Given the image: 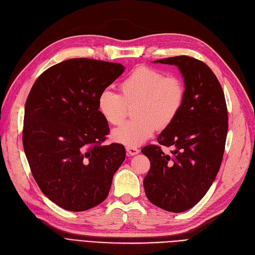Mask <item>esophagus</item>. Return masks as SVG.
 Instances as JSON below:
<instances>
[{
    "mask_svg": "<svg viewBox=\"0 0 255 255\" xmlns=\"http://www.w3.org/2000/svg\"><path fill=\"white\" fill-rule=\"evenodd\" d=\"M126 151H127V154L131 155V157L139 152V150L137 148H135V147H126Z\"/></svg>",
    "mask_w": 255,
    "mask_h": 255,
    "instance_id": "1",
    "label": "esophagus"
}]
</instances>
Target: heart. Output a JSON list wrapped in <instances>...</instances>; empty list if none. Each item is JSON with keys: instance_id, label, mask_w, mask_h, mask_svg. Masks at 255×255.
<instances>
[{"instance_id": "heart-1", "label": "heart", "mask_w": 255, "mask_h": 255, "mask_svg": "<svg viewBox=\"0 0 255 255\" xmlns=\"http://www.w3.org/2000/svg\"><path fill=\"white\" fill-rule=\"evenodd\" d=\"M121 94L105 89L98 95V110L111 125H119L132 106L135 118L112 131L114 141L127 147L141 145L154 133L165 129L181 110L185 89L182 80L146 65L137 67L122 81Z\"/></svg>"}]
</instances>
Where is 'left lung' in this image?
Segmentation results:
<instances>
[{"label": "left lung", "instance_id": "obj_1", "mask_svg": "<svg viewBox=\"0 0 255 255\" xmlns=\"http://www.w3.org/2000/svg\"><path fill=\"white\" fill-rule=\"evenodd\" d=\"M174 64L184 80L181 110L158 136L159 145H147L142 152L150 161L144 178L147 198L174 213L190 210L214 182L223 161L228 132V111L217 77L204 62L188 56L154 60Z\"/></svg>", "mask_w": 255, "mask_h": 255}]
</instances>
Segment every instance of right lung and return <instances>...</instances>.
Listing matches in <instances>:
<instances>
[{
	"label": "right lung",
	"instance_id": "1",
	"mask_svg": "<svg viewBox=\"0 0 255 255\" xmlns=\"http://www.w3.org/2000/svg\"><path fill=\"white\" fill-rule=\"evenodd\" d=\"M124 71L121 63L73 58L44 71L28 94L24 152L40 190L64 210L102 203L125 160L122 144L103 145L110 129L97 106Z\"/></svg>",
	"mask_w": 255,
	"mask_h": 255
}]
</instances>
